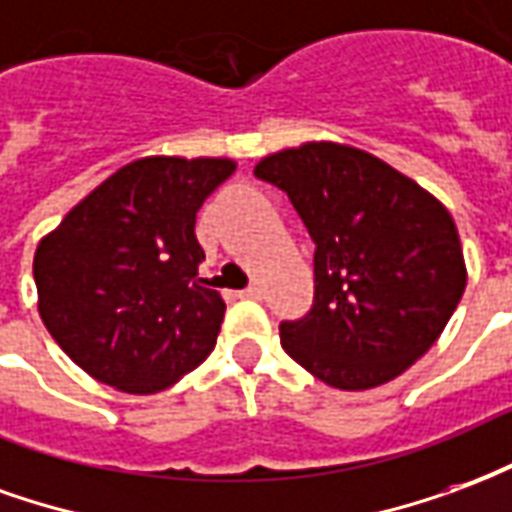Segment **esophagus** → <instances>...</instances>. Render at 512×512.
I'll list each match as a JSON object with an SVG mask.
<instances>
[{"instance_id":"1","label":"esophagus","mask_w":512,"mask_h":512,"mask_svg":"<svg viewBox=\"0 0 512 512\" xmlns=\"http://www.w3.org/2000/svg\"><path fill=\"white\" fill-rule=\"evenodd\" d=\"M261 286L259 283H253V286H248V289H245V292H242V297H248V300H261Z\"/></svg>"}]
</instances>
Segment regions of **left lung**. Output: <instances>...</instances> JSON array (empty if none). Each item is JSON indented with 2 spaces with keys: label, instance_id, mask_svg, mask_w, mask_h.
<instances>
[{
  "label": "left lung",
  "instance_id": "8db88e82",
  "mask_svg": "<svg viewBox=\"0 0 512 512\" xmlns=\"http://www.w3.org/2000/svg\"><path fill=\"white\" fill-rule=\"evenodd\" d=\"M311 234L313 305L281 322L286 354L338 390L390 382L420 360L466 286L450 212L363 149L302 144L264 158Z\"/></svg>",
  "mask_w": 512,
  "mask_h": 512
}]
</instances>
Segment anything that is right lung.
Listing matches in <instances>:
<instances>
[{"label":"right lung","mask_w":512,"mask_h":512,"mask_svg":"<svg viewBox=\"0 0 512 512\" xmlns=\"http://www.w3.org/2000/svg\"><path fill=\"white\" fill-rule=\"evenodd\" d=\"M231 174L226 158L133 160L40 240L37 308L78 368L147 395L210 357L226 302L199 275L196 212Z\"/></svg>","instance_id":"right-lung-1"}]
</instances>
